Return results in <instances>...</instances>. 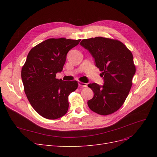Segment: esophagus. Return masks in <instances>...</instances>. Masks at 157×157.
<instances>
[{"label":"esophagus","mask_w":157,"mask_h":157,"mask_svg":"<svg viewBox=\"0 0 157 157\" xmlns=\"http://www.w3.org/2000/svg\"><path fill=\"white\" fill-rule=\"evenodd\" d=\"M78 86H80V87H87V84L79 81L78 82Z\"/></svg>","instance_id":"obj_1"}]
</instances>
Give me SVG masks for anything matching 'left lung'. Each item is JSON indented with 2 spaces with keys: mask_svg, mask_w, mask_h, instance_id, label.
Wrapping results in <instances>:
<instances>
[{
  "mask_svg": "<svg viewBox=\"0 0 157 157\" xmlns=\"http://www.w3.org/2000/svg\"><path fill=\"white\" fill-rule=\"evenodd\" d=\"M80 45L92 55L104 79L102 86L96 83L88 85L94 94L88 101L89 108L101 115L116 112L124 104L132 85L136 73L132 53L120 40L105 37L83 39Z\"/></svg>",
  "mask_w": 157,
  "mask_h": 157,
  "instance_id": "8db88e82",
  "label": "left lung"
}]
</instances>
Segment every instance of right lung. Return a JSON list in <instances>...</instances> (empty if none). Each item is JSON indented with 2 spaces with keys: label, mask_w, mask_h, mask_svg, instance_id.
<instances>
[{
  "label": "right lung",
  "mask_w": 157,
  "mask_h": 157,
  "mask_svg": "<svg viewBox=\"0 0 157 157\" xmlns=\"http://www.w3.org/2000/svg\"><path fill=\"white\" fill-rule=\"evenodd\" d=\"M80 41L65 38L47 39L30 50L22 67L21 78L28 100L47 119H57L67 113L68 97L78 88L77 80L64 81L56 77L63 70L67 52Z\"/></svg>",
  "instance_id": "1"
}]
</instances>
